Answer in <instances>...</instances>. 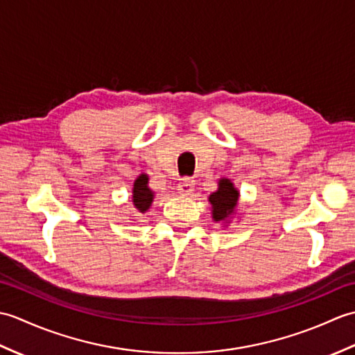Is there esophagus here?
Listing matches in <instances>:
<instances>
[{"label":"esophagus","mask_w":355,"mask_h":355,"mask_svg":"<svg viewBox=\"0 0 355 355\" xmlns=\"http://www.w3.org/2000/svg\"><path fill=\"white\" fill-rule=\"evenodd\" d=\"M193 187H195L193 180L189 178V177H184V178L180 180V183L177 186V191H178V193H182V195H191L192 191H193Z\"/></svg>","instance_id":"obj_1"}]
</instances>
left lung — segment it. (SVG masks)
Returning <instances> with one entry per match:
<instances>
[{"label":"left lung","mask_w":355,"mask_h":355,"mask_svg":"<svg viewBox=\"0 0 355 355\" xmlns=\"http://www.w3.org/2000/svg\"><path fill=\"white\" fill-rule=\"evenodd\" d=\"M209 202L212 206V220L223 223V227L229 225L233 215H236L239 205V191L229 178L218 180V189L209 195Z\"/></svg>","instance_id":"8db88e82"}]
</instances>
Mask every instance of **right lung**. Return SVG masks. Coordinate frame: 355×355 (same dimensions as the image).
Returning <instances> with one entry per match:
<instances>
[{
    "mask_svg": "<svg viewBox=\"0 0 355 355\" xmlns=\"http://www.w3.org/2000/svg\"><path fill=\"white\" fill-rule=\"evenodd\" d=\"M155 197V192L149 187V175L148 173H140V175L134 180L132 184V207L137 214H146L149 207L153 206V201Z\"/></svg>",
    "mask_w": 355,
    "mask_h": 355,
    "instance_id": "obj_1",
    "label": "right lung"
}]
</instances>
